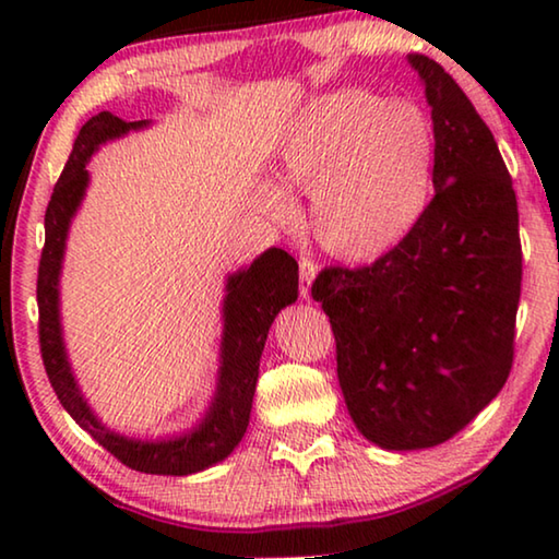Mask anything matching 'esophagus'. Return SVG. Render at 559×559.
Listing matches in <instances>:
<instances>
[{"label": "esophagus", "instance_id": "esophagus-1", "mask_svg": "<svg viewBox=\"0 0 559 559\" xmlns=\"http://www.w3.org/2000/svg\"><path fill=\"white\" fill-rule=\"evenodd\" d=\"M316 273H318V266L313 261L308 259L300 261V296L302 298H310V286H313Z\"/></svg>", "mask_w": 559, "mask_h": 559}]
</instances>
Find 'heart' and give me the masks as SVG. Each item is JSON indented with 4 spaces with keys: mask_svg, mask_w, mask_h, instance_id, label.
Returning a JSON list of instances; mask_svg holds the SVG:
<instances>
[{
    "mask_svg": "<svg viewBox=\"0 0 559 559\" xmlns=\"http://www.w3.org/2000/svg\"><path fill=\"white\" fill-rule=\"evenodd\" d=\"M276 185L259 187L257 204L273 224L296 219L290 194H310V231L343 261H374L394 251L431 200L433 130L404 100L362 88L310 98L283 128Z\"/></svg>",
    "mask_w": 559,
    "mask_h": 559,
    "instance_id": "b5f03b06",
    "label": "heart"
}]
</instances>
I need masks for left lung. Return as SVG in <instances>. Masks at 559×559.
Segmentation results:
<instances>
[{
	"label": "left lung",
	"mask_w": 559,
	"mask_h": 559,
	"mask_svg": "<svg viewBox=\"0 0 559 559\" xmlns=\"http://www.w3.org/2000/svg\"><path fill=\"white\" fill-rule=\"evenodd\" d=\"M433 122V197L421 222L362 269L318 273L337 380L367 441L431 449L496 400L513 367L523 281L513 179L459 83L406 56Z\"/></svg>",
	"instance_id": "1"
}]
</instances>
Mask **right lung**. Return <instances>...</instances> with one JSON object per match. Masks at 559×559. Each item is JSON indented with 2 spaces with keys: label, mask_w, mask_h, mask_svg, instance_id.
<instances>
[{
  "label": "right lung",
  "mask_w": 559,
  "mask_h": 559,
  "mask_svg": "<svg viewBox=\"0 0 559 559\" xmlns=\"http://www.w3.org/2000/svg\"><path fill=\"white\" fill-rule=\"evenodd\" d=\"M147 120L128 122L103 110L79 130L59 182L53 187L51 202L46 206L44 229L46 243L36 281V300H39V343L46 374L56 396L75 424L86 429L103 449L110 451L128 468L153 476H189L224 461L239 447L246 427H249L251 402L257 392L259 362L266 345L269 328L281 308L298 300V263L283 249L263 251L261 257L226 278V296L222 306L224 330L219 345V377L216 392L204 412L202 421L192 429L157 441H143L110 431L96 412L91 409L75 382L69 355L63 345L61 310H59V278L69 239L71 219L86 197L91 182L88 159L100 145L128 135L130 130L147 128Z\"/></svg>",
  "instance_id": "right-lung-1"
}]
</instances>
